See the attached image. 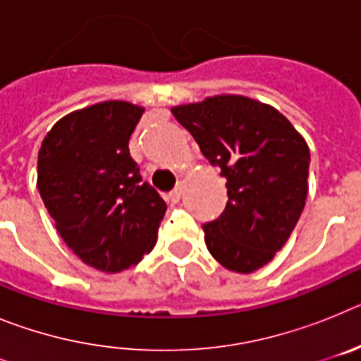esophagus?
Segmentation results:
<instances>
[{
    "label": "esophagus",
    "instance_id": "1",
    "mask_svg": "<svg viewBox=\"0 0 361 361\" xmlns=\"http://www.w3.org/2000/svg\"><path fill=\"white\" fill-rule=\"evenodd\" d=\"M168 197H170L171 202H178V200H180V197H183V184H178L175 190H171L170 195H168Z\"/></svg>",
    "mask_w": 361,
    "mask_h": 361
}]
</instances>
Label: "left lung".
I'll list each match as a JSON object with an SVG mask.
<instances>
[{"label": "left lung", "instance_id": "1", "mask_svg": "<svg viewBox=\"0 0 361 361\" xmlns=\"http://www.w3.org/2000/svg\"><path fill=\"white\" fill-rule=\"evenodd\" d=\"M171 114L226 178L224 213L204 224L209 253L235 273L260 269L286 245L305 206L307 142L275 106L247 95H212Z\"/></svg>", "mask_w": 361, "mask_h": 361}]
</instances>
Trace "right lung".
<instances>
[{"label":"right lung","mask_w":361,"mask_h":361,"mask_svg":"<svg viewBox=\"0 0 361 361\" xmlns=\"http://www.w3.org/2000/svg\"><path fill=\"white\" fill-rule=\"evenodd\" d=\"M145 108L103 101L70 111L37 153V190L57 233L86 266L119 273L153 250L166 213L130 157Z\"/></svg>","instance_id":"1"}]
</instances>
